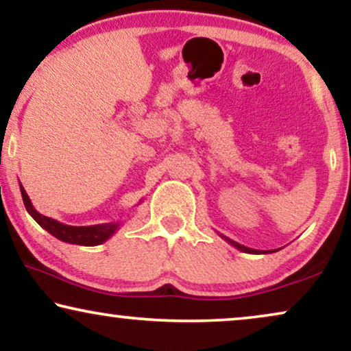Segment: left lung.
<instances>
[{"label":"left lung","instance_id":"obj_1","mask_svg":"<svg viewBox=\"0 0 351 351\" xmlns=\"http://www.w3.org/2000/svg\"><path fill=\"white\" fill-rule=\"evenodd\" d=\"M220 237H222L225 241L227 243H230L232 244L233 247H237V249H239V251H243V252H247V254H268V252H275V251H280V249H273V251H257V249H251V247H246V246H243V244H239V243H237V241H233V239H230V238H227V237H223V234H220Z\"/></svg>","mask_w":351,"mask_h":351}]
</instances>
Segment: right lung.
Wrapping results in <instances>:
<instances>
[{
	"mask_svg": "<svg viewBox=\"0 0 351 351\" xmlns=\"http://www.w3.org/2000/svg\"><path fill=\"white\" fill-rule=\"evenodd\" d=\"M21 193L23 204H25L27 213L36 220L38 225L49 232L52 237H56L60 241L69 243V244H80V246H97L107 241L108 238H112L114 232L119 228V222H110V223H99V225H89V227H71V225H65L54 220L51 217H46L38 213L33 208L30 198H28L25 189L21 184Z\"/></svg>",
	"mask_w": 351,
	"mask_h": 351,
	"instance_id": "add662e5",
	"label": "right lung"
}]
</instances>
